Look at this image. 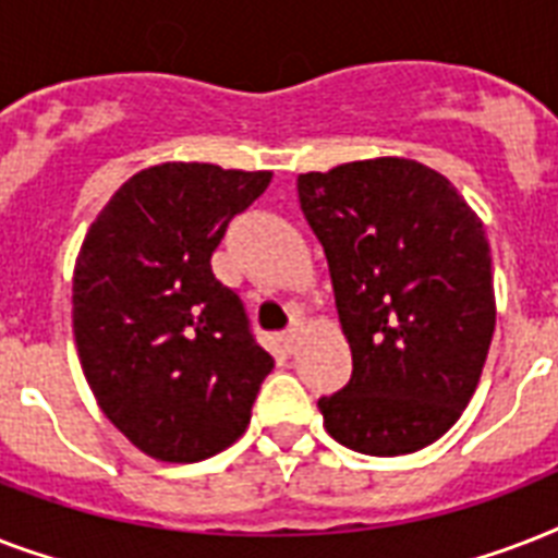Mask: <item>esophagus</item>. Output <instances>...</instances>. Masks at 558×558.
Wrapping results in <instances>:
<instances>
[{
    "label": "esophagus",
    "mask_w": 558,
    "mask_h": 558,
    "mask_svg": "<svg viewBox=\"0 0 558 558\" xmlns=\"http://www.w3.org/2000/svg\"><path fill=\"white\" fill-rule=\"evenodd\" d=\"M298 339H301V330H298V324H295V327H289V330L280 336V341H283V350H287V353H295Z\"/></svg>",
    "instance_id": "34e87169"
}]
</instances>
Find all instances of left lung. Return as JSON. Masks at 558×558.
I'll list each match as a JSON object with an SVG mask.
<instances>
[{"label":"left lung","instance_id":"1","mask_svg":"<svg viewBox=\"0 0 558 558\" xmlns=\"http://www.w3.org/2000/svg\"><path fill=\"white\" fill-rule=\"evenodd\" d=\"M298 199L330 266L353 373L318 399L332 440L393 458L458 423L495 332L484 222L437 170L350 161L298 177Z\"/></svg>","mask_w":558,"mask_h":558}]
</instances>
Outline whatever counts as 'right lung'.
Listing matches in <instances>:
<instances>
[{
    "instance_id": "1",
    "label": "right lung",
    "mask_w": 558,
    "mask_h": 558,
    "mask_svg": "<svg viewBox=\"0 0 558 558\" xmlns=\"http://www.w3.org/2000/svg\"><path fill=\"white\" fill-rule=\"evenodd\" d=\"M271 173L170 161L118 187L86 231L74 341L100 411L144 454L196 463L245 432L275 359L210 254Z\"/></svg>"
}]
</instances>
